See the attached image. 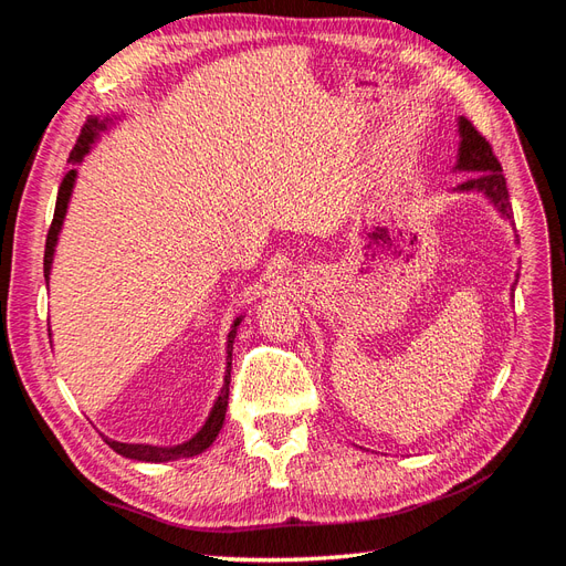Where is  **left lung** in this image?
<instances>
[{"instance_id": "1", "label": "left lung", "mask_w": 566, "mask_h": 566, "mask_svg": "<svg viewBox=\"0 0 566 566\" xmlns=\"http://www.w3.org/2000/svg\"><path fill=\"white\" fill-rule=\"evenodd\" d=\"M458 134H460V146H458L455 169H460V172H472V177L468 181L458 184L455 191L484 193L495 208H499V212L512 221V205L507 196L503 167L499 158L493 156L491 144L474 129V125L468 117L458 119Z\"/></svg>"}]
</instances>
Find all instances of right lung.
Masks as SVG:
<instances>
[{"label":"right lung","mask_w":566,"mask_h":566,"mask_svg":"<svg viewBox=\"0 0 566 566\" xmlns=\"http://www.w3.org/2000/svg\"><path fill=\"white\" fill-rule=\"evenodd\" d=\"M113 125V117H90L87 123L82 127L80 139L71 153V163L77 165L82 163V158L87 156L92 150V146L96 144L98 134L106 132ZM77 179V169H67V175L63 177L61 186H59V198H56V210H54V221H51L49 233H46V248H44V279L49 283V273H51V262H54V250L59 243V233L63 227V219L67 212V202H71L73 196V186ZM243 316H238L231 325V333L227 339V373H224V385H221L219 397L210 410L208 420L200 427V430L184 443H177V447H150V443H123V441H113L106 437L108 447L132 460H142V462H169V460H179V458H193L198 453H202L205 449L212 447V441L217 439L221 424H224L227 418V406H229V382H231V352H233V339L238 333V325H241Z\"/></svg>","instance_id":"1"}]
</instances>
